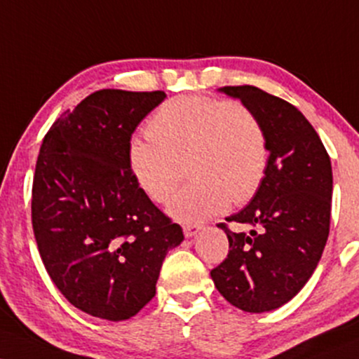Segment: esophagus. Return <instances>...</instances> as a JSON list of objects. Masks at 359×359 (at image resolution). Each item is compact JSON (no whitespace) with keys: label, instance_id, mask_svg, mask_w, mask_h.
<instances>
[{"label":"esophagus","instance_id":"1","mask_svg":"<svg viewBox=\"0 0 359 359\" xmlns=\"http://www.w3.org/2000/svg\"><path fill=\"white\" fill-rule=\"evenodd\" d=\"M184 234L185 237H194L197 236V232L201 231V226H197V224H184Z\"/></svg>","mask_w":359,"mask_h":359}]
</instances>
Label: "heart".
<instances>
[{"label":"heart","instance_id":"obj_1","mask_svg":"<svg viewBox=\"0 0 359 359\" xmlns=\"http://www.w3.org/2000/svg\"><path fill=\"white\" fill-rule=\"evenodd\" d=\"M127 161L138 187L165 202L184 177L192 180L168 202L180 222H201L256 196L267 172L269 149L261 120L241 103L184 95L158 107L149 137L128 142Z\"/></svg>","mask_w":359,"mask_h":359}]
</instances>
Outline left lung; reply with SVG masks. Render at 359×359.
Masks as SVG:
<instances>
[{
  "label": "left lung",
  "mask_w": 359,
  "mask_h": 359,
  "mask_svg": "<svg viewBox=\"0 0 359 359\" xmlns=\"http://www.w3.org/2000/svg\"><path fill=\"white\" fill-rule=\"evenodd\" d=\"M261 120L269 161L256 196L227 222L250 226L227 234L226 261L210 271L215 287L245 313H266L291 301L308 283L330 236L332 170L321 138L306 116L257 86H224Z\"/></svg>",
  "instance_id": "1"
}]
</instances>
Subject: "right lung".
Instances as JSON below:
<instances>
[{
  "label": "right lung",
  "instance_id": "1",
  "mask_svg": "<svg viewBox=\"0 0 359 359\" xmlns=\"http://www.w3.org/2000/svg\"><path fill=\"white\" fill-rule=\"evenodd\" d=\"M163 92L100 90L67 110L43 138L32 222L43 264L70 303L123 321L155 296L182 227L138 187L127 161L137 125Z\"/></svg>",
  "mask_w": 359,
  "mask_h": 359
}]
</instances>
